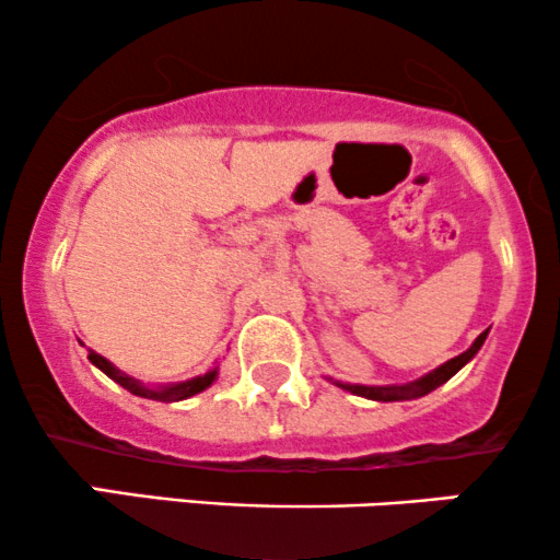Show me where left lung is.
<instances>
[{"label": "left lung", "mask_w": 560, "mask_h": 560, "mask_svg": "<svg viewBox=\"0 0 560 560\" xmlns=\"http://www.w3.org/2000/svg\"><path fill=\"white\" fill-rule=\"evenodd\" d=\"M487 334L490 329L481 331L477 339H474V345L468 347L466 352H460V355L450 358L447 363H442L440 369L429 371V374H423L421 378H416V382H408V384H387V387H365V384H342V382H334L337 387H342L347 392H352V395L358 397H365V400H378V402H395V400H416V397H423L429 395V392H434L436 387H442V384L447 382V378H453L458 374L464 365L471 361L474 355L481 350V345H485Z\"/></svg>", "instance_id": "8db88e82"}]
</instances>
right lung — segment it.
<instances>
[{"label": "right lung", "mask_w": 560, "mask_h": 560, "mask_svg": "<svg viewBox=\"0 0 560 560\" xmlns=\"http://www.w3.org/2000/svg\"><path fill=\"white\" fill-rule=\"evenodd\" d=\"M89 361H92L96 369L102 371V374H107L113 378V382H118L120 387L131 392V395L137 397H147V400H160V402H178V400H186V397L191 395H199V392H205L210 387V384L218 378V365L215 369H210L208 374L202 376H195V378H186V382H176V384H160V387H150V384H141L139 378L124 374L120 369H115V365L107 361V358L96 355L94 350H89Z\"/></svg>", "instance_id": "add662e5"}]
</instances>
